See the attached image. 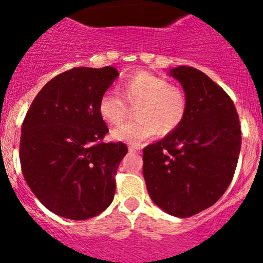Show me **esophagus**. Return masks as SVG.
I'll return each instance as SVG.
<instances>
[{
    "label": "esophagus",
    "mask_w": 263,
    "mask_h": 263,
    "mask_svg": "<svg viewBox=\"0 0 263 263\" xmlns=\"http://www.w3.org/2000/svg\"><path fill=\"white\" fill-rule=\"evenodd\" d=\"M128 150H129V153L140 154V151H141V147H140V146H139V145H129Z\"/></svg>",
    "instance_id": "esophagus-1"
}]
</instances>
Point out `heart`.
<instances>
[{
  "mask_svg": "<svg viewBox=\"0 0 263 263\" xmlns=\"http://www.w3.org/2000/svg\"><path fill=\"white\" fill-rule=\"evenodd\" d=\"M121 95L135 106V120L112 129L116 141L139 143L159 134L166 136L184 121L187 110L186 96L181 88L168 84L166 79L148 71H136L120 85ZM128 108L120 96L106 92L98 102V113L108 124H117L127 116Z\"/></svg>",
  "mask_w": 263,
  "mask_h": 263,
  "instance_id": "obj_1",
  "label": "heart"
}]
</instances>
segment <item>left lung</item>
Wrapping results in <instances>:
<instances>
[{"mask_svg": "<svg viewBox=\"0 0 263 263\" xmlns=\"http://www.w3.org/2000/svg\"><path fill=\"white\" fill-rule=\"evenodd\" d=\"M168 76L187 101L184 121L143 148V178L153 201L167 214L187 218L212 206L233 179L241 151L236 107L224 90L192 66Z\"/></svg>", "mask_w": 263, "mask_h": 263, "instance_id": "obj_1", "label": "left lung"}]
</instances>
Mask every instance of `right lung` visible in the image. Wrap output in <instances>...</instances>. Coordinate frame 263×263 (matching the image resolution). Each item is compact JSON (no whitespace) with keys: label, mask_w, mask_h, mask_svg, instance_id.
<instances>
[{"label":"right lung","mask_w":263,"mask_h":263,"mask_svg":"<svg viewBox=\"0 0 263 263\" xmlns=\"http://www.w3.org/2000/svg\"><path fill=\"white\" fill-rule=\"evenodd\" d=\"M118 76L113 66L74 68L46 83L27 110L21 127L22 174L54 214L84 220L112 203L127 146L103 142L108 127L98 102Z\"/></svg>","instance_id":"add662e5"}]
</instances>
